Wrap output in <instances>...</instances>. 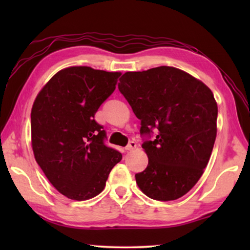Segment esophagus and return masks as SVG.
I'll return each mask as SVG.
<instances>
[{
  "instance_id": "1",
  "label": "esophagus",
  "mask_w": 250,
  "mask_h": 250,
  "mask_svg": "<svg viewBox=\"0 0 250 250\" xmlns=\"http://www.w3.org/2000/svg\"><path fill=\"white\" fill-rule=\"evenodd\" d=\"M135 147H137V143H135L134 141H131V142H129V145L125 146V150L131 151V150H134Z\"/></svg>"
}]
</instances>
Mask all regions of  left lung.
I'll use <instances>...</instances> for the list:
<instances>
[{
    "mask_svg": "<svg viewBox=\"0 0 250 250\" xmlns=\"http://www.w3.org/2000/svg\"><path fill=\"white\" fill-rule=\"evenodd\" d=\"M140 132L146 168L135 174L139 188L153 200L174 201L191 191L208 164L217 134V104L206 84L175 67L126 71L118 84Z\"/></svg>",
    "mask_w": 250,
    "mask_h": 250,
    "instance_id": "obj_1",
    "label": "left lung"
}]
</instances>
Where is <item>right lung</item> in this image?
Wrapping results in <instances>:
<instances>
[{
	"mask_svg": "<svg viewBox=\"0 0 250 250\" xmlns=\"http://www.w3.org/2000/svg\"><path fill=\"white\" fill-rule=\"evenodd\" d=\"M120 76L87 66L67 67L46 83L34 101V158L54 188L70 200L100 194L122 159L120 152L104 146V130L95 121Z\"/></svg>",
	"mask_w": 250,
	"mask_h": 250,
	"instance_id": "right-lung-1",
	"label": "right lung"
}]
</instances>
